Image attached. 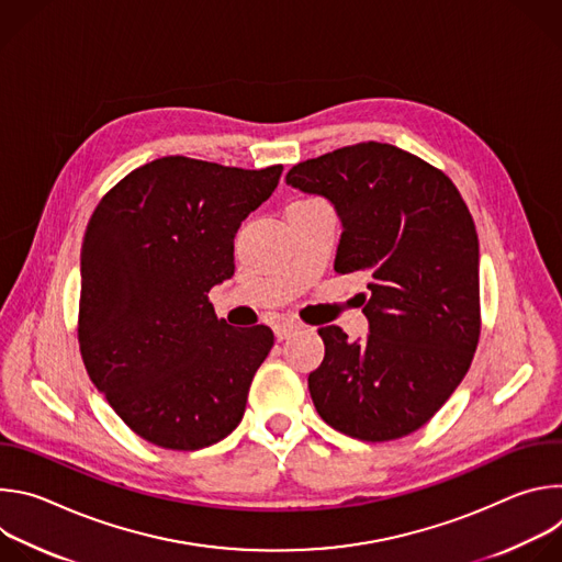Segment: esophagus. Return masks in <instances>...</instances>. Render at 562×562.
<instances>
[{"instance_id":"obj_1","label":"esophagus","mask_w":562,"mask_h":562,"mask_svg":"<svg viewBox=\"0 0 562 562\" xmlns=\"http://www.w3.org/2000/svg\"><path fill=\"white\" fill-rule=\"evenodd\" d=\"M300 327L297 325H293V323H280V325H276V338L278 340H286L291 334H295Z\"/></svg>"}]
</instances>
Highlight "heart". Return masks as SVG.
<instances>
[{"label":"heart","instance_id":"heart-1","mask_svg":"<svg viewBox=\"0 0 562 562\" xmlns=\"http://www.w3.org/2000/svg\"><path fill=\"white\" fill-rule=\"evenodd\" d=\"M302 202H306V200H302Z\"/></svg>","mask_w":562,"mask_h":562}]
</instances>
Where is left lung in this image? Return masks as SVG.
<instances>
[{
	"instance_id": "8db88e82",
	"label": "left lung",
	"mask_w": 562,
	"mask_h": 562,
	"mask_svg": "<svg viewBox=\"0 0 562 562\" xmlns=\"http://www.w3.org/2000/svg\"><path fill=\"white\" fill-rule=\"evenodd\" d=\"M286 184L327 198L342 235L334 269L364 271L367 340L319 329L308 373L327 425L364 442L414 434L456 391L480 338L477 233L456 184L425 159L360 142L295 165Z\"/></svg>"
}]
</instances>
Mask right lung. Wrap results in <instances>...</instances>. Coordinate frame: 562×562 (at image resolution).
<instances>
[{
    "mask_svg": "<svg viewBox=\"0 0 562 562\" xmlns=\"http://www.w3.org/2000/svg\"><path fill=\"white\" fill-rule=\"evenodd\" d=\"M280 176L282 165L247 171L169 155L131 171L91 215L79 351L115 414L157 447L204 449L245 416L273 331L233 329L209 291L233 276L235 233Z\"/></svg>",
    "mask_w": 562,
    "mask_h": 562,
    "instance_id": "right-lung-1",
    "label": "right lung"
}]
</instances>
